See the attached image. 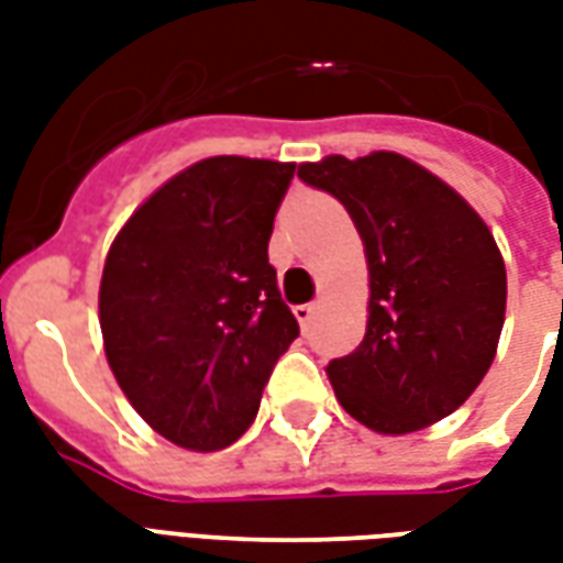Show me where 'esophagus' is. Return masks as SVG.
<instances>
[{
  "instance_id": "esophagus-1",
  "label": "esophagus",
  "mask_w": 563,
  "mask_h": 563,
  "mask_svg": "<svg viewBox=\"0 0 563 563\" xmlns=\"http://www.w3.org/2000/svg\"><path fill=\"white\" fill-rule=\"evenodd\" d=\"M317 313H319V305L317 301H313V305H298L295 307V319H298V322H301V329H310V325H313V319H317Z\"/></svg>"
}]
</instances>
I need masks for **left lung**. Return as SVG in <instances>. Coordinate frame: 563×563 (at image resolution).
Segmentation results:
<instances>
[{
    "label": "left lung",
    "instance_id": "left-lung-1",
    "mask_svg": "<svg viewBox=\"0 0 563 563\" xmlns=\"http://www.w3.org/2000/svg\"><path fill=\"white\" fill-rule=\"evenodd\" d=\"M341 198L367 258V329L329 379L355 422L413 434L467 401L495 362L507 268L495 234L437 174L391 150L301 162Z\"/></svg>",
    "mask_w": 563,
    "mask_h": 563
}]
</instances>
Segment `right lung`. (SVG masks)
Returning a JSON list of instances; mask_svg holds the SVG:
<instances>
[{
	"label": "right lung",
	"mask_w": 563,
	"mask_h": 563,
	"mask_svg": "<svg viewBox=\"0 0 563 563\" xmlns=\"http://www.w3.org/2000/svg\"><path fill=\"white\" fill-rule=\"evenodd\" d=\"M295 162L210 156L153 192L108 250L99 325L144 422L192 452L234 443L298 338L268 262Z\"/></svg>",
	"instance_id": "obj_1"
}]
</instances>
